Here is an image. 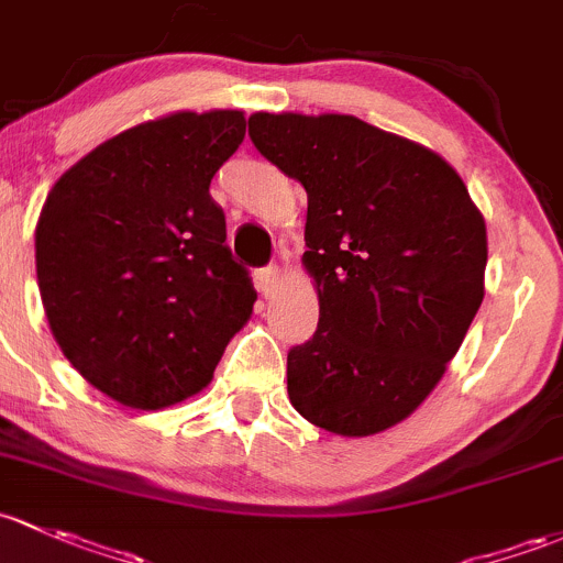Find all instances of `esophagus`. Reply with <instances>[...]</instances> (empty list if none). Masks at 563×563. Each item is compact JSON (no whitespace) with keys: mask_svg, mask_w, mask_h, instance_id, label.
Wrapping results in <instances>:
<instances>
[{"mask_svg":"<svg viewBox=\"0 0 563 563\" xmlns=\"http://www.w3.org/2000/svg\"><path fill=\"white\" fill-rule=\"evenodd\" d=\"M280 280L283 272L277 266H266V269L258 272V291H262V297H275L277 288H280Z\"/></svg>","mask_w":563,"mask_h":563,"instance_id":"34e87169","label":"esophagus"}]
</instances>
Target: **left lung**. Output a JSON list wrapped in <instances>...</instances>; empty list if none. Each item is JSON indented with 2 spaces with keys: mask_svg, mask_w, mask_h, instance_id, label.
I'll return each instance as SVG.
<instances>
[{
  "mask_svg": "<svg viewBox=\"0 0 563 563\" xmlns=\"http://www.w3.org/2000/svg\"><path fill=\"white\" fill-rule=\"evenodd\" d=\"M251 140L307 191L305 256L318 329L288 353V399L340 437L421 407L485 294V218L426 145L356 115L253 112Z\"/></svg>",
  "mask_w": 563,
  "mask_h": 563,
  "instance_id": "8db88e82",
  "label": "left lung"
}]
</instances>
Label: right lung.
Segmentation results:
<instances>
[{"label": "right lung", "mask_w": 563, "mask_h": 563, "mask_svg": "<svg viewBox=\"0 0 563 563\" xmlns=\"http://www.w3.org/2000/svg\"><path fill=\"white\" fill-rule=\"evenodd\" d=\"M245 112H169L67 169L40 212V297L69 364L112 401L162 410L212 380L256 291L210 180Z\"/></svg>", "instance_id": "right-lung-1"}]
</instances>
